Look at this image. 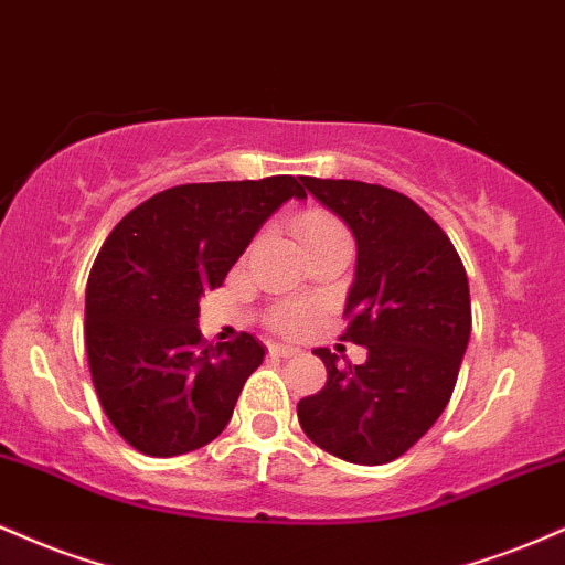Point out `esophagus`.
<instances>
[{
  "label": "esophagus",
  "mask_w": 565,
  "mask_h": 565,
  "mask_svg": "<svg viewBox=\"0 0 565 565\" xmlns=\"http://www.w3.org/2000/svg\"><path fill=\"white\" fill-rule=\"evenodd\" d=\"M300 353V348H295V345H270V355H278V359H291V355H297Z\"/></svg>",
  "instance_id": "obj_1"
}]
</instances>
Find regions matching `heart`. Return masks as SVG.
Wrapping results in <instances>:
<instances>
[{"label": "heart", "mask_w": 565, "mask_h": 565, "mask_svg": "<svg viewBox=\"0 0 565 565\" xmlns=\"http://www.w3.org/2000/svg\"><path fill=\"white\" fill-rule=\"evenodd\" d=\"M319 233H345L340 228L334 217L323 215V212H308L297 220V236H319ZM276 323L287 332H295V329L302 327V310L297 308H284L281 313L276 316Z\"/></svg>", "instance_id": "obj_1"}]
</instances>
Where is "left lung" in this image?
Returning a JSON list of instances; mask_svg holds the SVG:
<instances>
[{
  "instance_id": "obj_1",
  "label": "left lung",
  "mask_w": 565,
  "mask_h": 565,
  "mask_svg": "<svg viewBox=\"0 0 565 565\" xmlns=\"http://www.w3.org/2000/svg\"><path fill=\"white\" fill-rule=\"evenodd\" d=\"M355 238L342 340L366 348L340 364L316 348L327 385L297 404L305 436L355 465H385L436 425L470 340L465 265L438 223L404 193L359 180L302 178Z\"/></svg>"
}]
</instances>
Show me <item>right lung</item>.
I'll return each mask as SVG.
<instances>
[{
	"label": "right lung",
	"mask_w": 565,
	"mask_h": 565,
	"mask_svg": "<svg viewBox=\"0 0 565 565\" xmlns=\"http://www.w3.org/2000/svg\"><path fill=\"white\" fill-rule=\"evenodd\" d=\"M289 199H305L291 174L178 185L135 206L97 252L84 345L103 412L138 451L178 457L231 423L265 348L252 334L204 345L199 300Z\"/></svg>",
	"instance_id": "1"
}]
</instances>
